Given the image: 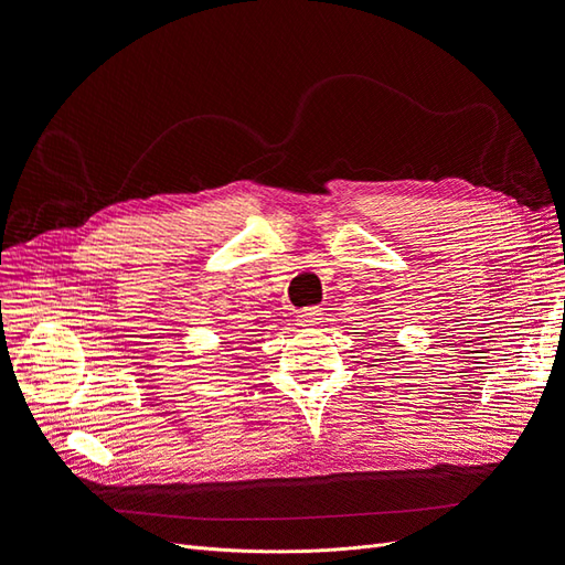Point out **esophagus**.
Instances as JSON below:
<instances>
[{
	"mask_svg": "<svg viewBox=\"0 0 565 565\" xmlns=\"http://www.w3.org/2000/svg\"><path fill=\"white\" fill-rule=\"evenodd\" d=\"M320 320H322V311L318 309V306H311V309H303L297 316V322L301 324V328H316Z\"/></svg>",
	"mask_w": 565,
	"mask_h": 565,
	"instance_id": "esophagus-1",
	"label": "esophagus"
}]
</instances>
